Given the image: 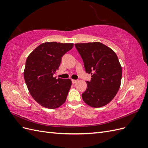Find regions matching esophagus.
Returning <instances> with one entry per match:
<instances>
[{
    "label": "esophagus",
    "mask_w": 148,
    "mask_h": 148,
    "mask_svg": "<svg viewBox=\"0 0 148 148\" xmlns=\"http://www.w3.org/2000/svg\"><path fill=\"white\" fill-rule=\"evenodd\" d=\"M71 82H72L73 84H75V83H76L77 82V80H76V79H71Z\"/></svg>",
    "instance_id": "34e87169"
}]
</instances>
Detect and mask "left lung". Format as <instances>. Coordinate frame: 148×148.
Here are the masks:
<instances>
[{
	"mask_svg": "<svg viewBox=\"0 0 148 148\" xmlns=\"http://www.w3.org/2000/svg\"><path fill=\"white\" fill-rule=\"evenodd\" d=\"M82 57L85 70L91 75L83 94V101L95 107L104 106L112 100L121 84L122 69L117 56L99 42L75 44Z\"/></svg>",
	"mask_w": 148,
	"mask_h": 148,
	"instance_id": "obj_1",
	"label": "left lung"
}]
</instances>
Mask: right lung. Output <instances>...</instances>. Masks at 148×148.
Listing matches in <instances>:
<instances>
[{
    "mask_svg": "<svg viewBox=\"0 0 148 148\" xmlns=\"http://www.w3.org/2000/svg\"><path fill=\"white\" fill-rule=\"evenodd\" d=\"M73 47V43L47 42L40 44L28 56L24 78L30 95L39 105L56 109L65 102L71 86L70 79L53 77L62 57Z\"/></svg>",
    "mask_w": 148,
    "mask_h": 148,
    "instance_id": "add662e5",
    "label": "right lung"
}]
</instances>
